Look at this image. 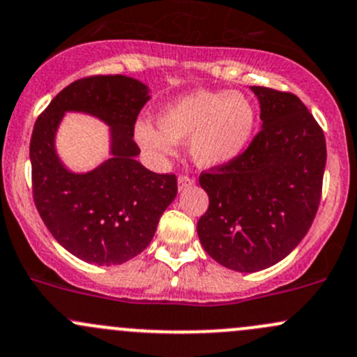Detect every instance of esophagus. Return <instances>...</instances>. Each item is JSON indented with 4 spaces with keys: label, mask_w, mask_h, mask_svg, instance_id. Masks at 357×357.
<instances>
[{
    "label": "esophagus",
    "mask_w": 357,
    "mask_h": 357,
    "mask_svg": "<svg viewBox=\"0 0 357 357\" xmlns=\"http://www.w3.org/2000/svg\"><path fill=\"white\" fill-rule=\"evenodd\" d=\"M194 182H196V180H194L192 177H189V175L182 174V175H180V177H178V190L189 189L190 185H194Z\"/></svg>",
    "instance_id": "esophagus-1"
}]
</instances>
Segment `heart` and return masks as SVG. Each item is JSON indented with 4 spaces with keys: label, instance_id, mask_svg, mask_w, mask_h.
Returning <instances> with one entry per match:
<instances>
[{
    "label": "heart",
    "instance_id": "1",
    "mask_svg": "<svg viewBox=\"0 0 357 357\" xmlns=\"http://www.w3.org/2000/svg\"><path fill=\"white\" fill-rule=\"evenodd\" d=\"M255 123V106L244 94L199 91L165 108L158 116L160 128L139 122L135 139L156 158L170 156L177 142L190 139V154L199 167H220L244 151Z\"/></svg>",
    "mask_w": 357,
    "mask_h": 357
}]
</instances>
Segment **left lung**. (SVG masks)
<instances>
[{"mask_svg":"<svg viewBox=\"0 0 357 357\" xmlns=\"http://www.w3.org/2000/svg\"><path fill=\"white\" fill-rule=\"evenodd\" d=\"M263 127L232 161L201 172L209 206L197 222L204 251L235 271L284 259L313 225L321 201L326 142L303 101L252 86Z\"/></svg>","mask_w":357,"mask_h":357,"instance_id":"obj_1","label":"left lung"}]
</instances>
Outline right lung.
<instances>
[{"label": "right lung", "mask_w": 357, "mask_h": 357, "mask_svg": "<svg viewBox=\"0 0 357 357\" xmlns=\"http://www.w3.org/2000/svg\"><path fill=\"white\" fill-rule=\"evenodd\" d=\"M144 84L125 75H89L53 98L31 139L32 197L51 235L79 259L122 264L144 251L177 196V175L142 167L134 128L148 101ZM65 111H86L112 127L114 158L84 176L70 174L54 153Z\"/></svg>", "instance_id": "obj_1"}]
</instances>
